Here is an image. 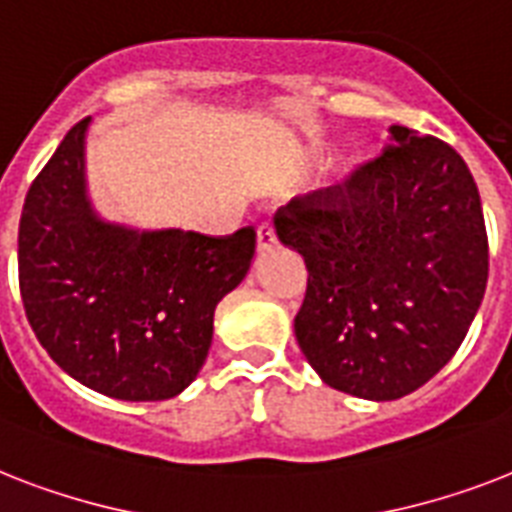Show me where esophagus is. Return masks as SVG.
<instances>
[{
  "label": "esophagus",
  "mask_w": 512,
  "mask_h": 512,
  "mask_svg": "<svg viewBox=\"0 0 512 512\" xmlns=\"http://www.w3.org/2000/svg\"><path fill=\"white\" fill-rule=\"evenodd\" d=\"M276 244V228L270 226V223H263V226L257 228V252H260V255H265L270 249H276Z\"/></svg>",
  "instance_id": "1"
}]
</instances>
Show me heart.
<instances>
[{
	"label": "heart",
	"instance_id": "b5f03b06",
	"mask_svg": "<svg viewBox=\"0 0 512 512\" xmlns=\"http://www.w3.org/2000/svg\"><path fill=\"white\" fill-rule=\"evenodd\" d=\"M347 181H350V170H344L342 173V184H347Z\"/></svg>",
	"mask_w": 512,
	"mask_h": 512
}]
</instances>
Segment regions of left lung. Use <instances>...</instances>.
I'll return each mask as SVG.
<instances>
[{"label":"left lung","mask_w":512,"mask_h":512,"mask_svg":"<svg viewBox=\"0 0 512 512\" xmlns=\"http://www.w3.org/2000/svg\"><path fill=\"white\" fill-rule=\"evenodd\" d=\"M323 202L276 215L307 265L299 350L339 392L400 400L450 363L484 299L476 181L450 144L392 126L381 157Z\"/></svg>","instance_id":"obj_1"}]
</instances>
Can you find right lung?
<instances>
[{"instance_id":"add662e5","label":"right lung","mask_w":512,"mask_h":512,"mask_svg":"<svg viewBox=\"0 0 512 512\" xmlns=\"http://www.w3.org/2000/svg\"><path fill=\"white\" fill-rule=\"evenodd\" d=\"M62 139L28 189L18 234L20 297L54 363L112 400H170L197 378L215 307L247 276L255 231L228 239L107 220L91 202L86 136Z\"/></svg>"}]
</instances>
